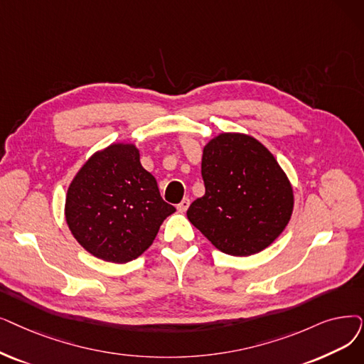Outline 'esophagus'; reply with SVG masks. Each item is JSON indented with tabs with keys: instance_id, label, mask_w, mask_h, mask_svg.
I'll return each mask as SVG.
<instances>
[{
	"instance_id": "esophagus-1",
	"label": "esophagus",
	"mask_w": 364,
	"mask_h": 364,
	"mask_svg": "<svg viewBox=\"0 0 364 364\" xmlns=\"http://www.w3.org/2000/svg\"><path fill=\"white\" fill-rule=\"evenodd\" d=\"M188 205H191V199H188V198H184V199L177 205V210H178L180 213H186V211H187V208H188Z\"/></svg>"
}]
</instances>
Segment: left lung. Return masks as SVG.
I'll return each mask as SVG.
<instances>
[{"label": "left lung", "mask_w": 364, "mask_h": 364, "mask_svg": "<svg viewBox=\"0 0 364 364\" xmlns=\"http://www.w3.org/2000/svg\"><path fill=\"white\" fill-rule=\"evenodd\" d=\"M205 195L187 218L211 244L230 256L269 247L289 225L294 196L274 154L245 134L225 132L203 147Z\"/></svg>", "instance_id": "1"}]
</instances>
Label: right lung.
Instances as JSON below:
<instances>
[{
	"label": "right lung",
	"mask_w": 364,
	"mask_h": 364,
	"mask_svg": "<svg viewBox=\"0 0 364 364\" xmlns=\"http://www.w3.org/2000/svg\"><path fill=\"white\" fill-rule=\"evenodd\" d=\"M166 203L156 178L141 166L135 144H112L77 172L65 200V220L77 242L92 256L126 263L153 244Z\"/></svg>",
	"instance_id": "right-lung-1"
}]
</instances>
